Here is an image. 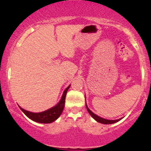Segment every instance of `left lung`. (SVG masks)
<instances>
[{"label":"left lung","instance_id":"left-lung-1","mask_svg":"<svg viewBox=\"0 0 151 151\" xmlns=\"http://www.w3.org/2000/svg\"><path fill=\"white\" fill-rule=\"evenodd\" d=\"M86 108H87V110L88 111V112H89L90 115L93 117V118H94V119H95L96 121L99 123H104V124H112V123H116L121 120V119H118V120H114V121H112V120H106V119H104V118H100L99 116H98V115H96V114H94L93 112H91V111L89 109V108L87 106V104H86Z\"/></svg>","mask_w":151,"mask_h":151}]
</instances>
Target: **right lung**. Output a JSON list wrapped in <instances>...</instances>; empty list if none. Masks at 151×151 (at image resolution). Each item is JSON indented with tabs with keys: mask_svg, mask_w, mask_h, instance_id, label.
Listing matches in <instances>:
<instances>
[{
	"mask_svg": "<svg viewBox=\"0 0 151 151\" xmlns=\"http://www.w3.org/2000/svg\"><path fill=\"white\" fill-rule=\"evenodd\" d=\"M69 87L70 85L68 87H67L66 90L64 91L60 102L56 105V106L50 108V109H47V110L44 111V112H42L34 113V112H29V111L25 110L24 109L21 108L20 106H19V108L25 113V115L26 116H28L32 121L41 123H50L53 122V121L57 120L60 117L62 112H63V109H64L66 93L68 91V89L69 88Z\"/></svg>",
	"mask_w": 151,
	"mask_h": 151,
	"instance_id": "right-lung-1",
	"label": "right lung"
}]
</instances>
